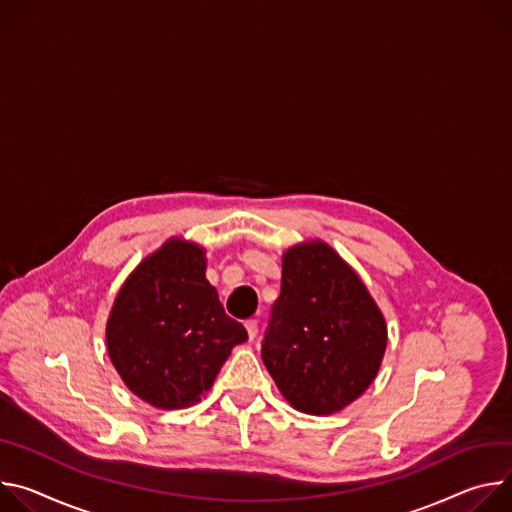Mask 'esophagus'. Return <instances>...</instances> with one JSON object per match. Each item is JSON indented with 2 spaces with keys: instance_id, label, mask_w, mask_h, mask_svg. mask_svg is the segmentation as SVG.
I'll list each match as a JSON object with an SVG mask.
<instances>
[{
  "instance_id": "obj_1",
  "label": "esophagus",
  "mask_w": 512,
  "mask_h": 512,
  "mask_svg": "<svg viewBox=\"0 0 512 512\" xmlns=\"http://www.w3.org/2000/svg\"><path fill=\"white\" fill-rule=\"evenodd\" d=\"M246 331H248V337L254 339L258 335V321L256 319H248L246 321Z\"/></svg>"
}]
</instances>
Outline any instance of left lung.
<instances>
[{"mask_svg":"<svg viewBox=\"0 0 512 512\" xmlns=\"http://www.w3.org/2000/svg\"><path fill=\"white\" fill-rule=\"evenodd\" d=\"M384 350L380 309L327 244H301L282 256L280 295L262 337V360L297 411H342L372 384Z\"/></svg>","mask_w":512,"mask_h":512,"instance_id":"8db88e82","label":"left lung"}]
</instances>
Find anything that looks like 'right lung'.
Wrapping results in <instances>:
<instances>
[{"label":"right lung","mask_w":512,"mask_h":512,"mask_svg":"<svg viewBox=\"0 0 512 512\" xmlns=\"http://www.w3.org/2000/svg\"><path fill=\"white\" fill-rule=\"evenodd\" d=\"M107 352L126 386L156 409L201 401L244 325L205 278L203 248L170 240L124 282L107 321Z\"/></svg>","instance_id":"1"}]
</instances>
